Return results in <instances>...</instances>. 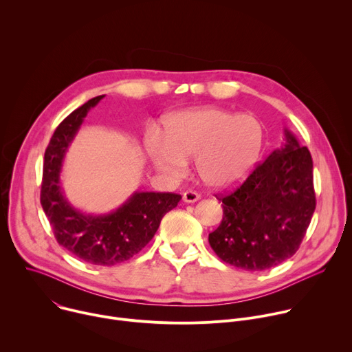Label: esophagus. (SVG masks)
<instances>
[{
  "label": "esophagus",
  "instance_id": "esophagus-1",
  "mask_svg": "<svg viewBox=\"0 0 352 352\" xmlns=\"http://www.w3.org/2000/svg\"><path fill=\"white\" fill-rule=\"evenodd\" d=\"M182 197H184V202L193 204V202H196V200L200 199V195L197 192H195V190H186V192H184Z\"/></svg>",
  "mask_w": 352,
  "mask_h": 352
}]
</instances>
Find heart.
<instances>
[{
    "label": "heart",
    "instance_id": "heart-1",
    "mask_svg": "<svg viewBox=\"0 0 352 352\" xmlns=\"http://www.w3.org/2000/svg\"><path fill=\"white\" fill-rule=\"evenodd\" d=\"M265 139L258 117L208 107L170 116L164 135L148 129L144 144L159 170L178 177L185 173L186 160L196 159L197 175L208 186L228 188L254 170Z\"/></svg>",
    "mask_w": 352,
    "mask_h": 352
}]
</instances>
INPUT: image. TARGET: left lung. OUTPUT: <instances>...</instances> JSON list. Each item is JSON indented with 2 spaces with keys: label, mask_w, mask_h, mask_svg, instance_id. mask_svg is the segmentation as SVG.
Returning a JSON list of instances; mask_svg holds the SVG:
<instances>
[{
  "label": "left lung",
  "mask_w": 352,
  "mask_h": 352,
  "mask_svg": "<svg viewBox=\"0 0 352 352\" xmlns=\"http://www.w3.org/2000/svg\"><path fill=\"white\" fill-rule=\"evenodd\" d=\"M285 143L259 163L232 192L219 197L223 220L209 243L226 263L248 272L272 269L291 258L311 224L316 196L314 162L285 129Z\"/></svg>",
  "instance_id": "obj_1"
}]
</instances>
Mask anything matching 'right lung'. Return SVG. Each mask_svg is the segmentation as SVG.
I'll use <instances>...</instances> for the list:
<instances>
[{
  "label": "right lung",
  "mask_w": 352,
  "mask_h": 352,
  "mask_svg": "<svg viewBox=\"0 0 352 352\" xmlns=\"http://www.w3.org/2000/svg\"><path fill=\"white\" fill-rule=\"evenodd\" d=\"M103 97L90 98L57 126L44 153L40 204L61 246L90 265L114 266L150 242L164 214L177 208L181 195L135 192L121 208L104 216L85 214L68 204L60 185L63 162L87 111Z\"/></svg>",
  "instance_id": "obj_1"
}]
</instances>
